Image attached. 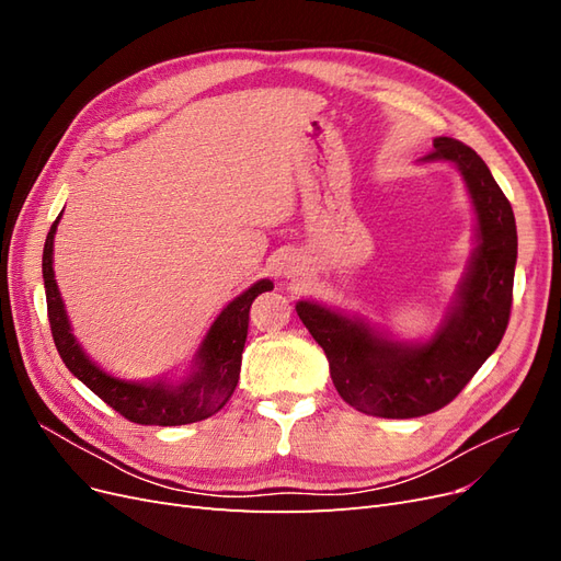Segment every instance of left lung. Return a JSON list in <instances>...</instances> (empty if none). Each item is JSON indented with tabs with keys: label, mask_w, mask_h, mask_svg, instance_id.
Instances as JSON below:
<instances>
[{
	"label": "left lung",
	"mask_w": 561,
	"mask_h": 561,
	"mask_svg": "<svg viewBox=\"0 0 561 561\" xmlns=\"http://www.w3.org/2000/svg\"><path fill=\"white\" fill-rule=\"evenodd\" d=\"M433 147L421 161H447L461 171L478 215V248L428 342H393L360 318L297 301V316L328 355L336 393L369 416L414 419L443 410L499 348L511 320L517 264L511 201L468 145L435 138Z\"/></svg>",
	"instance_id": "left-lung-1"
}]
</instances>
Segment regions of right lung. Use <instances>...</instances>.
<instances>
[{"instance_id": "1", "label": "right lung", "mask_w": 561, "mask_h": 561, "mask_svg": "<svg viewBox=\"0 0 561 561\" xmlns=\"http://www.w3.org/2000/svg\"><path fill=\"white\" fill-rule=\"evenodd\" d=\"M62 215V213H60ZM60 215L44 243V287L50 334L62 363L72 375L87 383L93 393L105 400L112 410L140 426H184L217 414L229 402L241 375L243 346L248 339L250 307L254 297L274 290L271 280H257L243 295L227 304V309L217 316L210 332L194 358L192 375L180 383L161 381H124L100 369L72 334L70 320L65 313V304L54 274V236Z\"/></svg>"}]
</instances>
